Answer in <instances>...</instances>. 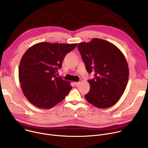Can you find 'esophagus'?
Masks as SVG:
<instances>
[{"label":"esophagus","instance_id":"esophagus-1","mask_svg":"<svg viewBox=\"0 0 148 148\" xmlns=\"http://www.w3.org/2000/svg\"><path fill=\"white\" fill-rule=\"evenodd\" d=\"M74 84H75V86L76 87H78L79 85V82H74Z\"/></svg>","mask_w":148,"mask_h":148}]
</instances>
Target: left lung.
<instances>
[{
  "label": "left lung",
  "mask_w": 148,
  "mask_h": 148,
  "mask_svg": "<svg viewBox=\"0 0 148 148\" xmlns=\"http://www.w3.org/2000/svg\"><path fill=\"white\" fill-rule=\"evenodd\" d=\"M78 49L88 73H95L88 80L90 90L85 98L99 108L113 106L124 92L129 78L127 61L121 51L109 41L93 38L80 43Z\"/></svg>",
  "instance_id": "8db88e82"
}]
</instances>
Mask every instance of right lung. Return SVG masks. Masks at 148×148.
I'll return each mask as SVG.
<instances>
[{"label":"right lung","mask_w":148,"mask_h":148,"mask_svg":"<svg viewBox=\"0 0 148 148\" xmlns=\"http://www.w3.org/2000/svg\"><path fill=\"white\" fill-rule=\"evenodd\" d=\"M77 45L42 42L25 52L18 67V79L25 96L34 106L52 108L72 89L70 82L56 73L66 55Z\"/></svg>","instance_id":"1"}]
</instances>
